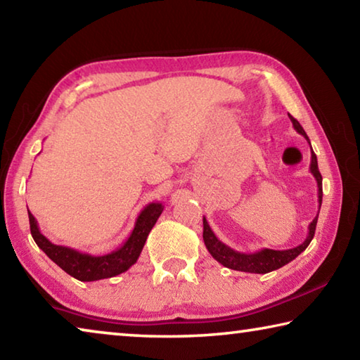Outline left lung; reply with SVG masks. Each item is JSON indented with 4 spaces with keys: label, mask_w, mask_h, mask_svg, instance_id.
<instances>
[{
    "label": "left lung",
    "mask_w": 360,
    "mask_h": 360,
    "mask_svg": "<svg viewBox=\"0 0 360 360\" xmlns=\"http://www.w3.org/2000/svg\"><path fill=\"white\" fill-rule=\"evenodd\" d=\"M292 120V125L297 130V133H300L302 136L308 139L307 133L302 129V125L298 122L289 115ZM309 141V139H308ZM311 146V144H309ZM309 172L314 176L316 182H318V202H319V210H321V203H322V176L319 173L318 168V158H316V154L311 149V163H309ZM318 216L313 219V222L308 225V235L302 245H298L292 249H285V251H275V249H260L257 252L252 254H245V252H238L235 249H231L230 246L225 245L221 240L214 235V231L211 230L208 221L206 217H203V241L205 246L208 249L210 254L214 257L219 264L230 268V270H236V271H246V273H259V275H264V273H270L273 270H278V268L284 266L285 264L294 260L297 255H300L304 249L308 248L309 243H311L314 231H316V224H318Z\"/></svg>",
    "instance_id": "1"
}]
</instances>
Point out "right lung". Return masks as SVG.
<instances>
[{
    "instance_id": "right-lung-1",
    "label": "right lung",
    "mask_w": 360,
    "mask_h": 360,
    "mask_svg": "<svg viewBox=\"0 0 360 360\" xmlns=\"http://www.w3.org/2000/svg\"><path fill=\"white\" fill-rule=\"evenodd\" d=\"M162 211L163 205L160 202H152L146 205L138 214L135 227H133L130 236L125 240L124 245L115 249V251L103 255H92L68 246L53 245L52 241H49L41 233L38 221H36L30 211L28 219L33 240L39 246V249L46 252L47 257L52 262H56L62 270H65L72 278L87 283L117 276L120 273L129 270L131 265H135L139 254L143 251L144 243L148 240L149 231L155 225Z\"/></svg>"
}]
</instances>
